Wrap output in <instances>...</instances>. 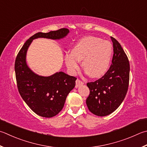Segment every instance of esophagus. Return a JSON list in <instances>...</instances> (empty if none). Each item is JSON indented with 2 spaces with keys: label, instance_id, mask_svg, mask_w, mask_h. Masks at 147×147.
Here are the masks:
<instances>
[{
  "label": "esophagus",
  "instance_id": "34e87169",
  "mask_svg": "<svg viewBox=\"0 0 147 147\" xmlns=\"http://www.w3.org/2000/svg\"><path fill=\"white\" fill-rule=\"evenodd\" d=\"M76 88H78L79 86H81V85H82L83 84H84V82H83L82 81H81V80L79 79H77L76 80Z\"/></svg>",
  "mask_w": 147,
  "mask_h": 147
}]
</instances>
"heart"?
<instances>
[{
  "mask_svg": "<svg viewBox=\"0 0 147 147\" xmlns=\"http://www.w3.org/2000/svg\"><path fill=\"white\" fill-rule=\"evenodd\" d=\"M113 55L111 43L97 37L88 36L76 43L71 52L65 56L66 65L71 73H74L82 61V68L93 78H99L106 73Z\"/></svg>",
  "mask_w": 147,
  "mask_h": 147,
  "instance_id": "heart-1",
  "label": "heart"
}]
</instances>
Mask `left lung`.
Masks as SVG:
<instances>
[{
  "label": "left lung",
  "instance_id": "8db88e82",
  "mask_svg": "<svg viewBox=\"0 0 147 147\" xmlns=\"http://www.w3.org/2000/svg\"><path fill=\"white\" fill-rule=\"evenodd\" d=\"M113 45L112 63L101 78L87 83L90 95L86 104L91 113L99 117L111 114L125 97L129 83L130 65L125 52L118 41L111 37Z\"/></svg>",
  "mask_w": 147,
  "mask_h": 147
}]
</instances>
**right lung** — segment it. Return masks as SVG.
<instances>
[{"mask_svg":"<svg viewBox=\"0 0 147 147\" xmlns=\"http://www.w3.org/2000/svg\"><path fill=\"white\" fill-rule=\"evenodd\" d=\"M68 32V29L63 28L47 33H36L26 41L16 57L15 70L19 93L31 110L41 117H53L62 110L66 96L76 86L77 78L63 71L49 77L35 74L27 65V49L36 38L59 40Z\"/></svg>","mask_w":147,"mask_h":147,"instance_id":"obj_1","label":"right lung"}]
</instances>
